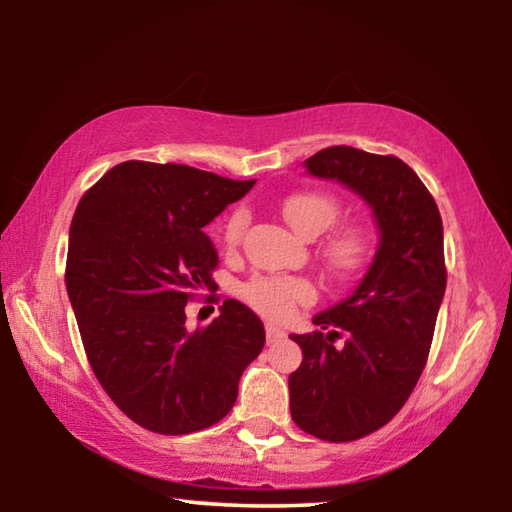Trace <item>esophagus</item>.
<instances>
[{
  "label": "esophagus",
  "mask_w": 512,
  "mask_h": 512,
  "mask_svg": "<svg viewBox=\"0 0 512 512\" xmlns=\"http://www.w3.org/2000/svg\"><path fill=\"white\" fill-rule=\"evenodd\" d=\"M284 339H287V332H284V329H280L277 325H271V323L266 325V341L268 343H277Z\"/></svg>",
  "instance_id": "obj_1"
}]
</instances>
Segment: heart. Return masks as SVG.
<instances>
[{
  "label": "heart",
  "mask_w": 512,
  "mask_h": 512,
  "mask_svg": "<svg viewBox=\"0 0 512 512\" xmlns=\"http://www.w3.org/2000/svg\"><path fill=\"white\" fill-rule=\"evenodd\" d=\"M282 216L300 237L314 239L339 219V198L327 192H296L282 201ZM248 225L246 210H235L223 225L225 244L235 246L244 237ZM372 250V232L361 223H348L334 230L323 246L327 266L339 275H350L368 262ZM244 298L257 314L271 320H287L298 307L316 300V287L307 277L257 275L241 287Z\"/></svg>",
  "instance_id": "b5f03b06"
}]
</instances>
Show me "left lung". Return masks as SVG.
<instances>
[{"mask_svg":"<svg viewBox=\"0 0 512 512\" xmlns=\"http://www.w3.org/2000/svg\"><path fill=\"white\" fill-rule=\"evenodd\" d=\"M305 167L357 192L379 225L375 259L352 296L314 316L316 332L291 334L302 348L289 377L293 422L320 440L350 443L395 418L427 363L447 284L443 219L418 173L395 155L329 146ZM341 335L344 348L334 349Z\"/></svg>","mask_w":512,"mask_h":512,"instance_id":"obj_1","label":"left lung"}]
</instances>
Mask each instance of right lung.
Wrapping results in <instances>:
<instances>
[{"label": "right lung", "mask_w": 512, "mask_h": 512, "mask_svg": "<svg viewBox=\"0 0 512 512\" xmlns=\"http://www.w3.org/2000/svg\"><path fill=\"white\" fill-rule=\"evenodd\" d=\"M253 185L187 164L128 160L76 207L67 296L92 372L144 429L185 436L223 420L241 372L264 348L262 320L239 300H223L210 325H185L187 302L216 284L219 255L203 228Z\"/></svg>", "instance_id": "obj_1"}]
</instances>
